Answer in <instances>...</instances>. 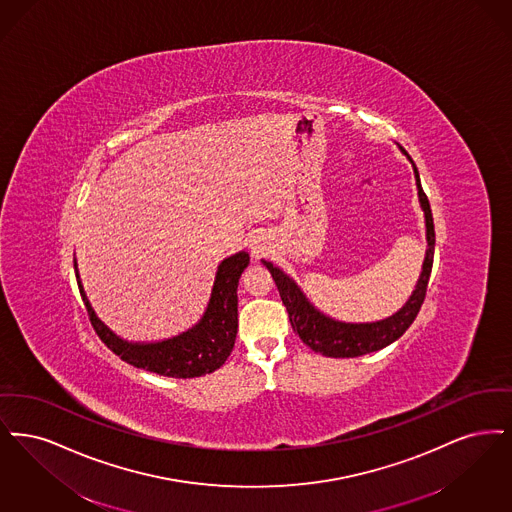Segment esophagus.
I'll return each instance as SVG.
<instances>
[{
	"label": "esophagus",
	"mask_w": 512,
	"mask_h": 512,
	"mask_svg": "<svg viewBox=\"0 0 512 512\" xmlns=\"http://www.w3.org/2000/svg\"><path fill=\"white\" fill-rule=\"evenodd\" d=\"M250 254H252V258H262V256H266L267 250H269V246H267L266 239L262 237V235H254L252 239H250Z\"/></svg>",
	"instance_id": "34e87169"
}]
</instances>
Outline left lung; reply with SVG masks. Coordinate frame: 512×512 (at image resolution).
Listing matches in <instances>:
<instances>
[{
  "instance_id": "8db88e82",
  "label": "left lung",
  "mask_w": 512,
  "mask_h": 512,
  "mask_svg": "<svg viewBox=\"0 0 512 512\" xmlns=\"http://www.w3.org/2000/svg\"><path fill=\"white\" fill-rule=\"evenodd\" d=\"M398 147L413 166L419 202H421V210L424 214V227H426L423 271L417 279L415 290L411 292V296L407 298V302L401 306L398 312L392 313L390 317H384L380 321H371V323L338 321V319L319 312L308 300L304 290L300 289L298 283L281 267L273 266L271 262L262 260V264L269 269V273L279 289V294H281V300L289 312L292 331L298 334L302 338V342L306 346H310L317 354L327 357H359L371 354V352H378V350L386 348L388 344L396 342L401 334L411 327V323L415 321L417 313L423 306L424 294H426L432 262H434V245H436L434 220H432L430 204H428V199L421 187L419 170H417L415 162L411 160V156L407 155V151L401 145Z\"/></svg>"
}]
</instances>
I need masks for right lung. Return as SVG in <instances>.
Here are the masks:
<instances>
[{
  "mask_svg": "<svg viewBox=\"0 0 512 512\" xmlns=\"http://www.w3.org/2000/svg\"><path fill=\"white\" fill-rule=\"evenodd\" d=\"M248 262L250 256L245 250L222 260L214 277L208 306L199 321L183 333L155 342H132L111 331L89 304L76 260L74 273L91 325L109 350L137 369L162 377L195 378L220 369L235 346L239 327L237 287Z\"/></svg>",
  "mask_w": 512,
  "mask_h": 512,
  "instance_id": "right-lung-1",
  "label": "right lung"
}]
</instances>
